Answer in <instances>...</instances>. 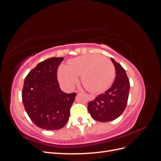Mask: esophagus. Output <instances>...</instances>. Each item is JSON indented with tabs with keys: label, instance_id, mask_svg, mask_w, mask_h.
<instances>
[{
	"label": "esophagus",
	"instance_id": "34e87169",
	"mask_svg": "<svg viewBox=\"0 0 161 161\" xmlns=\"http://www.w3.org/2000/svg\"><path fill=\"white\" fill-rule=\"evenodd\" d=\"M87 97H88V99L90 101L93 100L95 99V96H93L92 95H89V94H86Z\"/></svg>",
	"mask_w": 161,
	"mask_h": 161
}]
</instances>
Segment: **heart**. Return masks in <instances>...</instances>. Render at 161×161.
<instances>
[{
    "label": "heart",
    "mask_w": 161,
    "mask_h": 161,
    "mask_svg": "<svg viewBox=\"0 0 161 161\" xmlns=\"http://www.w3.org/2000/svg\"><path fill=\"white\" fill-rule=\"evenodd\" d=\"M115 74L114 63L109 58L99 54L77 57L62 66L58 72L61 84L71 89L81 76V82L85 88L93 92H101L108 89Z\"/></svg>",
    "instance_id": "1"
}]
</instances>
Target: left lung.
<instances>
[{
	"label": "left lung",
	"instance_id": "left-lung-1",
	"mask_svg": "<svg viewBox=\"0 0 161 161\" xmlns=\"http://www.w3.org/2000/svg\"><path fill=\"white\" fill-rule=\"evenodd\" d=\"M114 63L116 75L113 85L104 93L96 97L88 103V110L95 120L108 122L119 117L127 105L130 81L125 70L119 63L111 58Z\"/></svg>",
	"mask_w": 161,
	"mask_h": 161
}]
</instances>
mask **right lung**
I'll return each instance as SVG.
<instances>
[{"mask_svg":"<svg viewBox=\"0 0 161 161\" xmlns=\"http://www.w3.org/2000/svg\"><path fill=\"white\" fill-rule=\"evenodd\" d=\"M64 58L41 62L25 77L22 90L24 108L33 123L47 130L62 128L68 122L76 92L65 93L57 79L58 66Z\"/></svg>","mask_w":161,"mask_h":161,"instance_id":"obj_1","label":"right lung"}]
</instances>
